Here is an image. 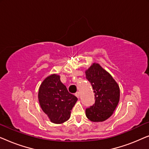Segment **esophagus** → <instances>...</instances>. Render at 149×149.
I'll list each match as a JSON object with an SVG mask.
<instances>
[{
    "instance_id": "esophagus-1",
    "label": "esophagus",
    "mask_w": 149,
    "mask_h": 149,
    "mask_svg": "<svg viewBox=\"0 0 149 149\" xmlns=\"http://www.w3.org/2000/svg\"><path fill=\"white\" fill-rule=\"evenodd\" d=\"M75 95H76L77 97H79V96H80V92H79V91H77V92L75 93Z\"/></svg>"
}]
</instances>
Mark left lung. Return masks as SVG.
<instances>
[{"instance_id": "1", "label": "left lung", "mask_w": 149, "mask_h": 149, "mask_svg": "<svg viewBox=\"0 0 149 149\" xmlns=\"http://www.w3.org/2000/svg\"><path fill=\"white\" fill-rule=\"evenodd\" d=\"M86 79L91 83L95 93V103L85 110L86 117L91 121L102 122L113 115L120 97L117 83L107 71L93 63L85 71Z\"/></svg>"}]
</instances>
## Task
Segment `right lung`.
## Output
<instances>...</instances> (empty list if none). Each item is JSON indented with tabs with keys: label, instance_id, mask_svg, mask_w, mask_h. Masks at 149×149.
<instances>
[{
	"label": "right lung",
	"instance_id": "1",
	"mask_svg": "<svg viewBox=\"0 0 149 149\" xmlns=\"http://www.w3.org/2000/svg\"><path fill=\"white\" fill-rule=\"evenodd\" d=\"M38 97L42 111L52 123L56 124L68 121L71 110L78 100L68 92L61 82L60 77L56 74L49 75L42 81Z\"/></svg>",
	"mask_w": 149,
	"mask_h": 149
}]
</instances>
